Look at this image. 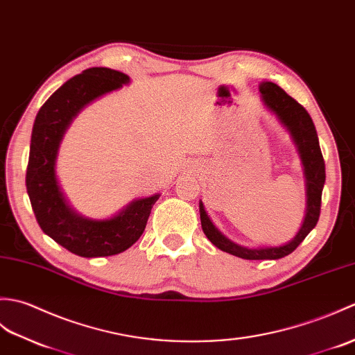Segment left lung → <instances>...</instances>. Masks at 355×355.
Instances as JSON below:
<instances>
[{
	"mask_svg": "<svg viewBox=\"0 0 355 355\" xmlns=\"http://www.w3.org/2000/svg\"><path fill=\"white\" fill-rule=\"evenodd\" d=\"M259 92H261L263 103L278 116V120L290 132L304 165L306 182V214L301 230L293 240L282 244V246L249 249L226 239L211 222L202 202L199 203V211L205 235L220 250L243 259H278L291 254L318 223L320 216L322 190H324L325 184V161L320 152L316 128H314L311 116L305 111V107L272 82H263L259 85Z\"/></svg>",
	"mask_w": 355,
	"mask_h": 355,
	"instance_id": "obj_1",
	"label": "left lung"
}]
</instances>
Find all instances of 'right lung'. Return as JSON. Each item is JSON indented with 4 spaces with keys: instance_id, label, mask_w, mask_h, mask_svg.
Listing matches in <instances>:
<instances>
[{
    "instance_id": "1",
    "label": "right lung",
    "mask_w": 355,
    "mask_h": 355,
    "mask_svg": "<svg viewBox=\"0 0 355 355\" xmlns=\"http://www.w3.org/2000/svg\"><path fill=\"white\" fill-rule=\"evenodd\" d=\"M129 76L111 68H89L69 78L39 109L31 130L26 175L31 208L41 230L73 254L111 257L129 249L143 235L159 194L129 203L106 220L86 218L69 207L56 178V157L73 118L92 100L129 83Z\"/></svg>"
}]
</instances>
